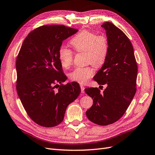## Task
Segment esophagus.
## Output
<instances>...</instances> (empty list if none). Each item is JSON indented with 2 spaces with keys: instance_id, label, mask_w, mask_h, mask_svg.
Here are the masks:
<instances>
[{
  "instance_id": "1",
  "label": "esophagus",
  "mask_w": 155,
  "mask_h": 155,
  "mask_svg": "<svg viewBox=\"0 0 155 155\" xmlns=\"http://www.w3.org/2000/svg\"><path fill=\"white\" fill-rule=\"evenodd\" d=\"M81 92L82 93H84V89H85V87L83 86L82 85H81Z\"/></svg>"
}]
</instances>
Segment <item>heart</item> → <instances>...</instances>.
Returning a JSON list of instances; mask_svg holds the SVG:
<instances>
[{
  "instance_id": "b5f03b06",
  "label": "heart",
  "mask_w": 155,
  "mask_h": 155,
  "mask_svg": "<svg viewBox=\"0 0 155 155\" xmlns=\"http://www.w3.org/2000/svg\"><path fill=\"white\" fill-rule=\"evenodd\" d=\"M70 45L77 53L84 52L85 63L91 64L96 68L101 67L105 64L109 52V43L108 38L104 35L84 30L77 34L70 40ZM58 59L61 66L68 69L73 61V51L61 47L58 50ZM94 74V70L90 66L77 68L69 74L72 81L79 84H86Z\"/></svg>"
}]
</instances>
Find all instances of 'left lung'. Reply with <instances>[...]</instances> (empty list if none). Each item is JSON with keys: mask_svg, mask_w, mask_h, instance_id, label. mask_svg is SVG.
Here are the masks:
<instances>
[{"mask_svg": "<svg viewBox=\"0 0 155 155\" xmlns=\"http://www.w3.org/2000/svg\"><path fill=\"white\" fill-rule=\"evenodd\" d=\"M101 26L106 30L109 52L94 80L107 87L103 93L97 87L86 88L85 92L93 100V105L86 111L87 118L96 124L106 126L117 121L132 101L138 67L133 46L126 34L110 22Z\"/></svg>", "mask_w": 155, "mask_h": 155, "instance_id": "obj_1", "label": "left lung"}]
</instances>
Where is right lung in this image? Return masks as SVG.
Here are the masks:
<instances>
[{
	"label": "right lung",
	"instance_id": "1",
	"mask_svg": "<svg viewBox=\"0 0 155 155\" xmlns=\"http://www.w3.org/2000/svg\"><path fill=\"white\" fill-rule=\"evenodd\" d=\"M77 31L64 25L40 26L28 34L17 56V93L27 115L41 127L59 124L81 92L75 82L62 84L67 77L58 59L62 41Z\"/></svg>",
	"mask_w": 155,
	"mask_h": 155
}]
</instances>
